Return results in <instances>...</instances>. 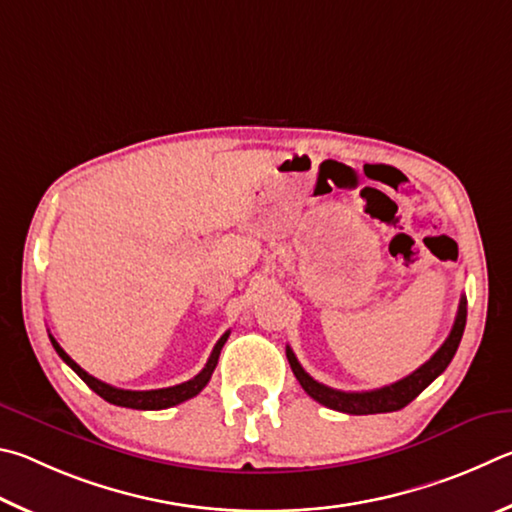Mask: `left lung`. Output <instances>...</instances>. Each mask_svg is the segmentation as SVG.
I'll return each instance as SVG.
<instances>
[{
	"mask_svg": "<svg viewBox=\"0 0 512 512\" xmlns=\"http://www.w3.org/2000/svg\"><path fill=\"white\" fill-rule=\"evenodd\" d=\"M465 319H468V299L461 297L452 333L445 339L443 346L438 348V351L429 357V360L420 366V369L409 373L407 378L393 382V384H389V387L373 389V391L330 389V387H326V384L317 382L315 378H310V375L303 371V366L299 364L297 355L292 353L290 346L285 348V355H288L292 373L297 375V380L303 387V391H306L312 400H317L319 405L335 409V411H344V414H353V416L387 414V411H398L402 407H407L409 402L418 396V393H423L429 384H432L438 375L447 369V364L452 362L456 348H459V344H461Z\"/></svg>",
	"mask_w": 512,
	"mask_h": 512,
	"instance_id": "obj_1",
	"label": "left lung"
}]
</instances>
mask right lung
I'll return each mask as SVG.
<instances>
[{
	"instance_id": "1",
	"label": "right lung",
	"mask_w": 512,
	"mask_h": 512,
	"mask_svg": "<svg viewBox=\"0 0 512 512\" xmlns=\"http://www.w3.org/2000/svg\"><path fill=\"white\" fill-rule=\"evenodd\" d=\"M227 337H229V330L218 339V344L213 346L211 357H209V362H206L204 369H202L200 373H197L195 378L188 380V382L175 384V387H168V389L128 391V389H116V387H112V384H105V382H101V380H96L94 375H89L87 371L80 369V366H78L74 360H71V357H69L65 351H62L56 339H53V337L49 335L53 348H56V353L62 357V362L69 364L71 369L76 371L78 378L83 380L89 389H92L94 393H98V396H101L103 400L110 402V405L128 407V409H143V411L168 409V407L179 405V402H184V400H188V398L197 396V393H200V391L206 387V384H209L211 375H213V371H215V364H218V357H220L222 346H224V342H227Z\"/></svg>"
}]
</instances>
